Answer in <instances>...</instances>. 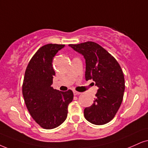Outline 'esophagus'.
Segmentation results:
<instances>
[{
	"label": "esophagus",
	"instance_id": "obj_1",
	"mask_svg": "<svg viewBox=\"0 0 148 148\" xmlns=\"http://www.w3.org/2000/svg\"><path fill=\"white\" fill-rule=\"evenodd\" d=\"M73 94H74V95H77L81 94V92H77V91H75V90H73Z\"/></svg>",
	"mask_w": 148,
	"mask_h": 148
}]
</instances>
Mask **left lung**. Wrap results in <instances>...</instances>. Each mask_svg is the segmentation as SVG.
Returning <instances> with one entry per match:
<instances>
[{
  "label": "left lung",
  "instance_id": "obj_1",
  "mask_svg": "<svg viewBox=\"0 0 148 148\" xmlns=\"http://www.w3.org/2000/svg\"><path fill=\"white\" fill-rule=\"evenodd\" d=\"M86 60L85 78L98 87L93 103L84 109L85 119L95 125L108 123L121 104L125 90L123 71L115 58L94 42L69 45Z\"/></svg>",
  "mask_w": 148,
  "mask_h": 148
}]
</instances>
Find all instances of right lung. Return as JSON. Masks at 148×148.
<instances>
[{
    "label": "right lung",
    "mask_w": 148,
    "mask_h": 148,
    "mask_svg": "<svg viewBox=\"0 0 148 148\" xmlns=\"http://www.w3.org/2000/svg\"><path fill=\"white\" fill-rule=\"evenodd\" d=\"M64 45L48 44L37 51L25 71L23 95L31 116L45 129L61 125L68 114V106L73 99L71 90L66 92L51 86L56 75L52 63L54 56Z\"/></svg>",
    "instance_id": "obj_1"
}]
</instances>
